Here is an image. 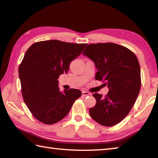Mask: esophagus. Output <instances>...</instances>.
<instances>
[{
	"label": "esophagus",
	"instance_id": "esophagus-1",
	"mask_svg": "<svg viewBox=\"0 0 158 158\" xmlns=\"http://www.w3.org/2000/svg\"><path fill=\"white\" fill-rule=\"evenodd\" d=\"M90 95V93H89L88 92H85V91H82V96H87Z\"/></svg>",
	"mask_w": 158,
	"mask_h": 158
}]
</instances>
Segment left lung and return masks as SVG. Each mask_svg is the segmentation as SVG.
I'll return each instance as SVG.
<instances>
[{
	"mask_svg": "<svg viewBox=\"0 0 158 158\" xmlns=\"http://www.w3.org/2000/svg\"><path fill=\"white\" fill-rule=\"evenodd\" d=\"M83 55L94 63L98 70L95 79L103 80L109 88L105 97L93 94L96 103L89 110L90 116L100 125L113 126L127 115L139 96V60L130 49L113 43L89 44Z\"/></svg>",
	"mask_w": 158,
	"mask_h": 158,
	"instance_id": "obj_1",
	"label": "left lung"
}]
</instances>
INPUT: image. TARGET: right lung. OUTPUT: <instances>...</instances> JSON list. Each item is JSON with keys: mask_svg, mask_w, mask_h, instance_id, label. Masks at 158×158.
Listing matches in <instances>:
<instances>
[{"mask_svg": "<svg viewBox=\"0 0 158 158\" xmlns=\"http://www.w3.org/2000/svg\"><path fill=\"white\" fill-rule=\"evenodd\" d=\"M87 45L49 40L35 43L26 51L19 67L22 96L39 122L50 125L62 120L81 96L77 89L60 92L58 79L67 74L70 62Z\"/></svg>", "mask_w": 158, "mask_h": 158, "instance_id": "obj_1", "label": "right lung"}]
</instances>
